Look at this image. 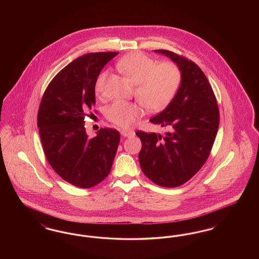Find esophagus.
Wrapping results in <instances>:
<instances>
[{
    "mask_svg": "<svg viewBox=\"0 0 259 259\" xmlns=\"http://www.w3.org/2000/svg\"><path fill=\"white\" fill-rule=\"evenodd\" d=\"M120 134L124 138H126V137H132V136H134V132L133 131H126V130H123V131H121L120 132Z\"/></svg>",
    "mask_w": 259,
    "mask_h": 259,
    "instance_id": "esophagus-1",
    "label": "esophagus"
}]
</instances>
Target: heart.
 <instances>
[{"instance_id":"b5f03b06","label":"heart","mask_w":259,"mask_h":259,"mask_svg":"<svg viewBox=\"0 0 259 259\" xmlns=\"http://www.w3.org/2000/svg\"><path fill=\"white\" fill-rule=\"evenodd\" d=\"M118 70L135 85V96L150 112L165 110L175 98L182 82L180 68L172 62H157L142 52L127 54L117 63ZM107 71L99 74L95 91L104 89ZM144 115L143 106L138 103L115 101L107 109V118L120 128H130Z\"/></svg>"}]
</instances>
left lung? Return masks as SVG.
Masks as SVG:
<instances>
[{"label":"left lung","instance_id":"obj_1","mask_svg":"<svg viewBox=\"0 0 259 259\" xmlns=\"http://www.w3.org/2000/svg\"><path fill=\"white\" fill-rule=\"evenodd\" d=\"M177 64L182 82L172 103L151 123L168 127L165 135L136 132L142 142L141 168L164 187L189 181L208 159L220 125V111L209 80L194 62L169 50H154Z\"/></svg>","mask_w":259,"mask_h":259}]
</instances>
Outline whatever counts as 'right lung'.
I'll return each mask as SVG.
<instances>
[{"label":"right lung","mask_w":259,"mask_h":259,"mask_svg":"<svg viewBox=\"0 0 259 259\" xmlns=\"http://www.w3.org/2000/svg\"><path fill=\"white\" fill-rule=\"evenodd\" d=\"M118 52L84 54L50 81L37 112V127L50 166L69 184L89 188L110 174L118 148L117 130L102 128L89 139L84 118L95 105V82Z\"/></svg>","instance_id":"right-lung-1"}]
</instances>
